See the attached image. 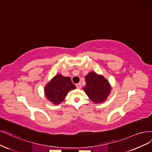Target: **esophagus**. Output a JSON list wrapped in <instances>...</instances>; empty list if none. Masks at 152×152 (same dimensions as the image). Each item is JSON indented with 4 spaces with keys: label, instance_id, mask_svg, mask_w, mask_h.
<instances>
[{
    "label": "esophagus",
    "instance_id": "34e87169",
    "mask_svg": "<svg viewBox=\"0 0 152 152\" xmlns=\"http://www.w3.org/2000/svg\"><path fill=\"white\" fill-rule=\"evenodd\" d=\"M76 87L77 88H80L82 87V86H81V83H77V84H76Z\"/></svg>",
    "mask_w": 152,
    "mask_h": 152
}]
</instances>
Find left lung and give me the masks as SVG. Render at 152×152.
Listing matches in <instances>:
<instances>
[{"instance_id":"left-lung-1","label":"left lung","mask_w":152,"mask_h":152,"mask_svg":"<svg viewBox=\"0 0 152 152\" xmlns=\"http://www.w3.org/2000/svg\"><path fill=\"white\" fill-rule=\"evenodd\" d=\"M86 84L83 90L95 104L102 103L111 94V86L109 81L102 75L90 72L85 77Z\"/></svg>"}]
</instances>
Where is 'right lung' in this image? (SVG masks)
Here are the masks:
<instances>
[{"label":"right lung","instance_id":"obj_1","mask_svg":"<svg viewBox=\"0 0 152 152\" xmlns=\"http://www.w3.org/2000/svg\"><path fill=\"white\" fill-rule=\"evenodd\" d=\"M75 86L69 77L58 74L52 78L45 87V95L52 104L58 105L64 101L70 91L75 89Z\"/></svg>","mask_w":152,"mask_h":152}]
</instances>
